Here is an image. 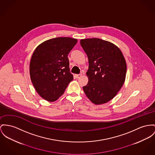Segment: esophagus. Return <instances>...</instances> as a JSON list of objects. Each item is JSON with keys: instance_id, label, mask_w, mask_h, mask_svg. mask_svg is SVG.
I'll return each instance as SVG.
<instances>
[{"instance_id": "obj_1", "label": "esophagus", "mask_w": 155, "mask_h": 155, "mask_svg": "<svg viewBox=\"0 0 155 155\" xmlns=\"http://www.w3.org/2000/svg\"><path fill=\"white\" fill-rule=\"evenodd\" d=\"M82 74H76L75 75V76H76V78H77V79H79L81 76H82Z\"/></svg>"}]
</instances>
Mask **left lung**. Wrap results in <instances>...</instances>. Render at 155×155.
Masks as SVG:
<instances>
[{
	"instance_id": "1",
	"label": "left lung",
	"mask_w": 155,
	"mask_h": 155,
	"mask_svg": "<svg viewBox=\"0 0 155 155\" xmlns=\"http://www.w3.org/2000/svg\"><path fill=\"white\" fill-rule=\"evenodd\" d=\"M80 43L89 60V81L83 91L94 104L107 103L125 81L127 68L124 55L114 43L99 38L81 39Z\"/></svg>"
}]
</instances>
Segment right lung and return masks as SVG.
Instances as JSON below:
<instances>
[{"label":"right lung","mask_w":155,"mask_h":155,"mask_svg":"<svg viewBox=\"0 0 155 155\" xmlns=\"http://www.w3.org/2000/svg\"><path fill=\"white\" fill-rule=\"evenodd\" d=\"M77 42L71 38H56L41 43L33 53L31 79L37 93L45 100L56 101L73 79L68 55Z\"/></svg>","instance_id":"1"}]
</instances>
